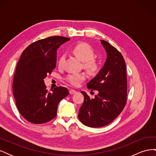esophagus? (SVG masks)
Returning a JSON list of instances; mask_svg holds the SVG:
<instances>
[{
  "instance_id": "1",
  "label": "esophagus",
  "mask_w": 156,
  "mask_h": 156,
  "mask_svg": "<svg viewBox=\"0 0 156 156\" xmlns=\"http://www.w3.org/2000/svg\"><path fill=\"white\" fill-rule=\"evenodd\" d=\"M75 93H76V90H73V89H71L69 90V94H74Z\"/></svg>"
}]
</instances>
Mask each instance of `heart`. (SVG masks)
<instances>
[{
    "mask_svg": "<svg viewBox=\"0 0 156 156\" xmlns=\"http://www.w3.org/2000/svg\"><path fill=\"white\" fill-rule=\"evenodd\" d=\"M73 53L84 62V66L91 72H95L98 69V62L94 58V51L92 47L86 43H80L75 45L72 49ZM65 57L62 55L58 60V66H62ZM87 78L84 73H72L68 74L65 79L74 87H78Z\"/></svg>",
    "mask_w": 156,
    "mask_h": 156,
    "instance_id": "1",
    "label": "heart"
}]
</instances>
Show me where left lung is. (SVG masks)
Segmentation results:
<instances>
[{
  "instance_id": "8db88e82",
  "label": "left lung",
  "mask_w": 156,
  "mask_h": 156,
  "mask_svg": "<svg viewBox=\"0 0 156 156\" xmlns=\"http://www.w3.org/2000/svg\"><path fill=\"white\" fill-rule=\"evenodd\" d=\"M107 53L103 67L88 83L87 88L98 94L94 99L86 92L80 107L79 119L88 127H100L110 124L123 111L127 102L126 66L123 56L107 41L100 40Z\"/></svg>"
}]
</instances>
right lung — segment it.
<instances>
[{
	"label": "right lung",
	"mask_w": 156,
	"mask_h": 156,
	"mask_svg": "<svg viewBox=\"0 0 156 156\" xmlns=\"http://www.w3.org/2000/svg\"><path fill=\"white\" fill-rule=\"evenodd\" d=\"M69 40L56 36L37 40L23 51L17 64L13 94L20 114L31 123L41 124L54 119L59 102L69 94L62 87L48 92L44 79L56 67V50Z\"/></svg>",
	"instance_id": "1"
}]
</instances>
